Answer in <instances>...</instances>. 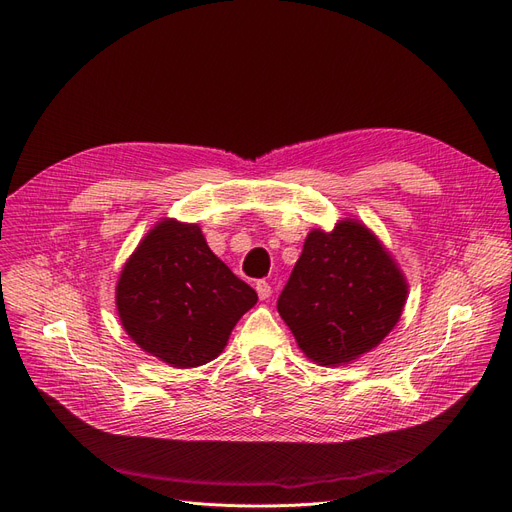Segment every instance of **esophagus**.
Segmentation results:
<instances>
[{
    "instance_id": "obj_1",
    "label": "esophagus",
    "mask_w": 512,
    "mask_h": 512,
    "mask_svg": "<svg viewBox=\"0 0 512 512\" xmlns=\"http://www.w3.org/2000/svg\"><path fill=\"white\" fill-rule=\"evenodd\" d=\"M255 288H257V295H259V299H268V297L272 295V286H270V282L257 280V282H255Z\"/></svg>"
}]
</instances>
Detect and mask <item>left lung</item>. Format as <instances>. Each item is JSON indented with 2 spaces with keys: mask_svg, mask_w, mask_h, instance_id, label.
Here are the masks:
<instances>
[{
  "mask_svg": "<svg viewBox=\"0 0 512 512\" xmlns=\"http://www.w3.org/2000/svg\"><path fill=\"white\" fill-rule=\"evenodd\" d=\"M408 286L391 255L358 221L309 232L278 297V314L309 360L347 364L397 324Z\"/></svg>",
  "mask_w": 512,
  "mask_h": 512,
  "instance_id": "1",
  "label": "left lung"
}]
</instances>
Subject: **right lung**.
I'll return each instance as SVG.
<instances>
[{"mask_svg":"<svg viewBox=\"0 0 512 512\" xmlns=\"http://www.w3.org/2000/svg\"><path fill=\"white\" fill-rule=\"evenodd\" d=\"M255 303L257 293L211 253L201 228L173 219L148 232L117 284L127 335L175 368L217 358Z\"/></svg>","mask_w":512,"mask_h":512,"instance_id":"add662e5","label":"right lung"}]
</instances>
